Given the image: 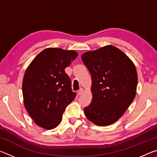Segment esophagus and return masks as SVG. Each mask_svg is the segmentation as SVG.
Listing matches in <instances>:
<instances>
[{
    "instance_id": "34e87169",
    "label": "esophagus",
    "mask_w": 157,
    "mask_h": 157,
    "mask_svg": "<svg viewBox=\"0 0 157 157\" xmlns=\"http://www.w3.org/2000/svg\"><path fill=\"white\" fill-rule=\"evenodd\" d=\"M83 91H84V90H83V89H80L78 91V94L79 95H82V94H83Z\"/></svg>"
}]
</instances>
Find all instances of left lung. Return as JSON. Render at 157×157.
I'll return each mask as SVG.
<instances>
[{
    "label": "left lung",
    "instance_id": "1",
    "mask_svg": "<svg viewBox=\"0 0 157 157\" xmlns=\"http://www.w3.org/2000/svg\"><path fill=\"white\" fill-rule=\"evenodd\" d=\"M81 57L92 79L93 98L84 109L85 116L96 125H110L123 115L136 94V66L111 45L84 52Z\"/></svg>",
    "mask_w": 157,
    "mask_h": 157
}]
</instances>
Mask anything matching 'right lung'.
I'll return each mask as SVG.
<instances>
[{
  "instance_id": "add662e5",
  "label": "right lung",
  "mask_w": 157,
  "mask_h": 157,
  "mask_svg": "<svg viewBox=\"0 0 157 157\" xmlns=\"http://www.w3.org/2000/svg\"><path fill=\"white\" fill-rule=\"evenodd\" d=\"M74 50L48 48L38 54L23 76V103L37 125L52 129L59 125L62 114L76 94L64 69L78 57Z\"/></svg>"
}]
</instances>
